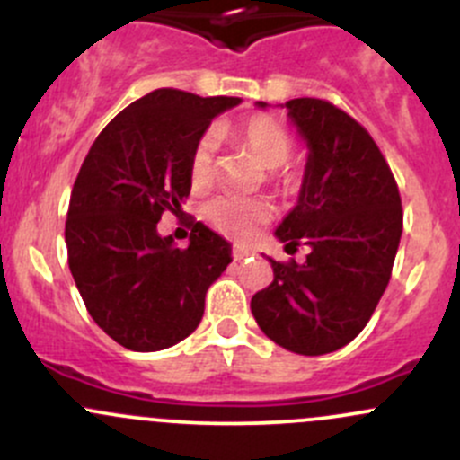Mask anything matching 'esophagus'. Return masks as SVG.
<instances>
[{"instance_id": "1", "label": "esophagus", "mask_w": 460, "mask_h": 460, "mask_svg": "<svg viewBox=\"0 0 460 460\" xmlns=\"http://www.w3.org/2000/svg\"><path fill=\"white\" fill-rule=\"evenodd\" d=\"M252 249H244V247H234V258L235 260H243V258H247V256H252Z\"/></svg>"}]
</instances>
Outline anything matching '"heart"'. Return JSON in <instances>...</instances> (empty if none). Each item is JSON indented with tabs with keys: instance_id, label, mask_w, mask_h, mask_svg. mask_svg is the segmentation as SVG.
Here are the masks:
<instances>
[{
	"instance_id": "1",
	"label": "heart",
	"mask_w": 460,
	"mask_h": 460,
	"mask_svg": "<svg viewBox=\"0 0 460 460\" xmlns=\"http://www.w3.org/2000/svg\"><path fill=\"white\" fill-rule=\"evenodd\" d=\"M234 137L264 166L269 182L285 196L294 193L300 184V171L287 164L294 153V137L278 119L269 115H252L235 124ZM189 175L196 189H207L216 175V137L211 133L196 142L189 160ZM271 208L262 200H243V198L220 196L204 207V217L213 229L235 240H249L260 225L269 220Z\"/></svg>"
}]
</instances>
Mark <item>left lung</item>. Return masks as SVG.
<instances>
[{
    "mask_svg": "<svg viewBox=\"0 0 460 460\" xmlns=\"http://www.w3.org/2000/svg\"><path fill=\"white\" fill-rule=\"evenodd\" d=\"M285 109L309 157L298 204L276 235L287 252L307 244L309 253L300 264L269 258L273 282L253 296L252 314L276 345L323 356L363 332L387 287L402 234L401 193L374 137L351 115L316 97Z\"/></svg>",
    "mask_w": 460,
    "mask_h": 460,
    "instance_id": "8db88e82",
    "label": "left lung"
}]
</instances>
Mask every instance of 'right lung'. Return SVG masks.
Returning <instances> with one entry per match:
<instances>
[{"label": "right lung", "instance_id": "right-lung-1", "mask_svg": "<svg viewBox=\"0 0 460 460\" xmlns=\"http://www.w3.org/2000/svg\"><path fill=\"white\" fill-rule=\"evenodd\" d=\"M240 97L157 88L115 115L82 162L68 204V267L91 318L131 351H160L196 332L231 244L196 222L178 249L157 234L191 191L196 142Z\"/></svg>", "mask_w": 460, "mask_h": 460}]
</instances>
